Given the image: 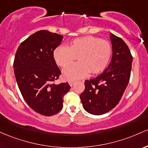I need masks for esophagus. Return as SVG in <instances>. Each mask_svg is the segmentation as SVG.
Listing matches in <instances>:
<instances>
[{
	"label": "esophagus",
	"mask_w": 148,
	"mask_h": 148,
	"mask_svg": "<svg viewBox=\"0 0 148 148\" xmlns=\"http://www.w3.org/2000/svg\"><path fill=\"white\" fill-rule=\"evenodd\" d=\"M75 82H73V81H71V82H69V85L71 86V87H72V86H73L74 85V84H75Z\"/></svg>",
	"instance_id": "1"
}]
</instances>
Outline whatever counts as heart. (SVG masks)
Returning a JSON list of instances; mask_svg holds the SVG:
<instances>
[{
  "label": "heart",
  "mask_w": 148,
  "mask_h": 148,
  "mask_svg": "<svg viewBox=\"0 0 148 148\" xmlns=\"http://www.w3.org/2000/svg\"><path fill=\"white\" fill-rule=\"evenodd\" d=\"M112 54V47L108 40L92 36L76 38L69 47L59 45L54 49L56 64L64 68L72 64L77 57L78 62L63 71L65 80L74 81L91 75H97L106 69Z\"/></svg>",
  "instance_id": "1"
}]
</instances>
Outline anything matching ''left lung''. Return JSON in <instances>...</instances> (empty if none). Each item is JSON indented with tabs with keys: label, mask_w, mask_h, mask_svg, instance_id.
<instances>
[{
	"label": "left lung",
	"mask_w": 148,
	"mask_h": 148,
	"mask_svg": "<svg viewBox=\"0 0 148 148\" xmlns=\"http://www.w3.org/2000/svg\"><path fill=\"white\" fill-rule=\"evenodd\" d=\"M112 57L102 73L84 82L80 94L83 108L89 113L100 115L114 108L122 99L129 84L133 57L127 45L111 34Z\"/></svg>",
	"instance_id": "obj_1"
}]
</instances>
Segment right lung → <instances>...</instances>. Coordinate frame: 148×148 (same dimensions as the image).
I'll use <instances>...</instances> for the list:
<instances>
[{
	"mask_svg": "<svg viewBox=\"0 0 148 148\" xmlns=\"http://www.w3.org/2000/svg\"><path fill=\"white\" fill-rule=\"evenodd\" d=\"M62 40L61 35L41 30L23 41L14 56V75L21 95L31 108L42 115L57 114L71 88L68 82L54 84L61 71L54 50Z\"/></svg>",
	"mask_w": 148,
	"mask_h": 148,
	"instance_id": "1",
	"label": "right lung"
}]
</instances>
